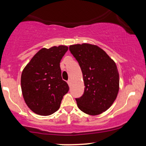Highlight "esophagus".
<instances>
[{
  "label": "esophagus",
  "mask_w": 146,
  "mask_h": 146,
  "mask_svg": "<svg viewBox=\"0 0 146 146\" xmlns=\"http://www.w3.org/2000/svg\"><path fill=\"white\" fill-rule=\"evenodd\" d=\"M67 83H68V86H71V80H68Z\"/></svg>",
  "instance_id": "obj_1"
}]
</instances>
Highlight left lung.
Segmentation results:
<instances>
[{
  "mask_svg": "<svg viewBox=\"0 0 146 146\" xmlns=\"http://www.w3.org/2000/svg\"><path fill=\"white\" fill-rule=\"evenodd\" d=\"M69 50L80 64L85 86L82 96L75 99L78 108L87 115L102 114L111 106L119 89L116 63L95 44H73Z\"/></svg>",
  "mask_w": 146,
  "mask_h": 146,
  "instance_id": "obj_1",
  "label": "left lung"
}]
</instances>
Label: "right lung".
<instances>
[{
  "label": "right lung",
  "instance_id": "1",
  "mask_svg": "<svg viewBox=\"0 0 146 146\" xmlns=\"http://www.w3.org/2000/svg\"><path fill=\"white\" fill-rule=\"evenodd\" d=\"M68 49L65 45L41 48L22 72V93L33 113L47 116L60 108L64 95L69 90L62 78L60 66Z\"/></svg>",
  "mask_w": 146,
  "mask_h": 146
}]
</instances>
